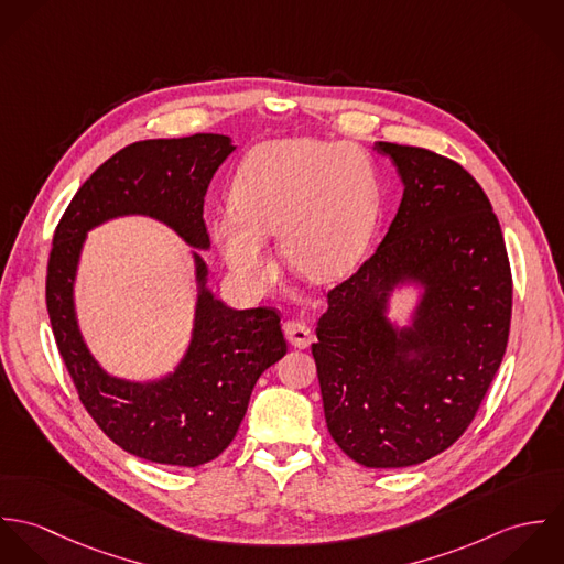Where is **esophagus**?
Masks as SVG:
<instances>
[{"label": "esophagus", "mask_w": 564, "mask_h": 564, "mask_svg": "<svg viewBox=\"0 0 564 564\" xmlns=\"http://www.w3.org/2000/svg\"><path fill=\"white\" fill-rule=\"evenodd\" d=\"M284 336L286 340L297 347V349H306L313 343V332L306 323L286 322L284 323Z\"/></svg>", "instance_id": "34e87169"}]
</instances>
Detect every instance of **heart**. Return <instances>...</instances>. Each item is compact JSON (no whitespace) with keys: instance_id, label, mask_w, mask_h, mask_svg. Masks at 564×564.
<instances>
[{"instance_id":"heart-1","label":"heart","mask_w":564,"mask_h":564,"mask_svg":"<svg viewBox=\"0 0 564 564\" xmlns=\"http://www.w3.org/2000/svg\"><path fill=\"white\" fill-rule=\"evenodd\" d=\"M380 173L358 145L280 139L242 161L232 206L213 237L235 275L251 289L271 275L264 239H275L286 267L311 282L349 271L373 237L380 215Z\"/></svg>"}]
</instances>
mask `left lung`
Returning <instances> with one entry per match:
<instances>
[{
    "mask_svg": "<svg viewBox=\"0 0 564 564\" xmlns=\"http://www.w3.org/2000/svg\"><path fill=\"white\" fill-rule=\"evenodd\" d=\"M403 184L373 256L327 293L313 356L334 443L358 465L400 469L452 447L501 365L512 278L482 186L423 148L376 141ZM415 293L406 323L392 295Z\"/></svg>",
    "mask_w": 564,
    "mask_h": 564,
    "instance_id": "8db88e82",
    "label": "left lung"
}]
</instances>
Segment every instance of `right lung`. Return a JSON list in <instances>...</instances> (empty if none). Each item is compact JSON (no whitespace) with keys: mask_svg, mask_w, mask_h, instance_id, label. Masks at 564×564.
<instances>
[{"mask_svg":"<svg viewBox=\"0 0 564 564\" xmlns=\"http://www.w3.org/2000/svg\"><path fill=\"white\" fill-rule=\"evenodd\" d=\"M230 137L139 141L104 162L65 210L47 264V313L80 402L121 449L150 463L199 467L237 436L258 378L286 354L273 308L237 311L208 289L204 197L235 152ZM119 216H150L194 247V329L176 367L152 381L106 372L80 336L75 280L85 235Z\"/></svg>","mask_w":564,"mask_h":564,"instance_id":"right-lung-1","label":"right lung"}]
</instances>
